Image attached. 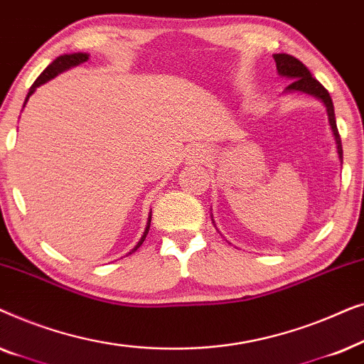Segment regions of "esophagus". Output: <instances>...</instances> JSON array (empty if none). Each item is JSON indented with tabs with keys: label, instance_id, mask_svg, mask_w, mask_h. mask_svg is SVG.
<instances>
[{
	"label": "esophagus",
	"instance_id": "obj_1",
	"mask_svg": "<svg viewBox=\"0 0 364 364\" xmlns=\"http://www.w3.org/2000/svg\"><path fill=\"white\" fill-rule=\"evenodd\" d=\"M193 156H197V157H202V152H200V151H196V154H193Z\"/></svg>",
	"mask_w": 364,
	"mask_h": 364
}]
</instances>
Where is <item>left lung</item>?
Masks as SVG:
<instances>
[{"label":"left lung","mask_w":364,"mask_h":364,"mask_svg":"<svg viewBox=\"0 0 364 364\" xmlns=\"http://www.w3.org/2000/svg\"><path fill=\"white\" fill-rule=\"evenodd\" d=\"M273 59L277 63V71L280 76L290 77L291 84L287 87V91H298L310 94V96L320 99V101L325 104L326 112H328V121H330L331 132L335 136L336 141V149H338V157L343 162V147H341V137L338 134L336 127V119H335V107H333V101L330 97V92L326 91L325 87L321 86L320 82L316 81L315 77L311 76V73L308 71V68L301 61H298L296 58L290 56V54H273Z\"/></svg>","instance_id":"obj_1"}]
</instances>
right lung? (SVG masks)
I'll use <instances>...</instances> for the list:
<instances>
[{
    "label": "right lung",
    "instance_id": "obj_1",
    "mask_svg": "<svg viewBox=\"0 0 364 364\" xmlns=\"http://www.w3.org/2000/svg\"><path fill=\"white\" fill-rule=\"evenodd\" d=\"M89 59V54H86V53H73V54H63V56H59V58H56L54 59V61L49 64V66L44 69V71L41 73V76H39L36 81H34V84L31 86V89H29V92H28V96H26V99H24V104L28 102V99H29V96H31V94L36 91V87L38 86H41V84H44V82H48L49 79H53L54 76H58L59 73H63V71H66V69H69V68H74V66H77V64H81V63H86ZM151 218H152V212L149 213V220H147V227H146V230H144V235L141 237V240H139V243L136 247H134V250L132 252H136L139 247L142 245V242L146 240V237H147V233H149V228H151ZM132 252H129V253H132Z\"/></svg>",
    "mask_w": 364,
    "mask_h": 364
}]
</instances>
